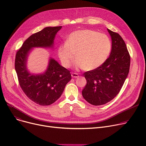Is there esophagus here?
<instances>
[{"instance_id":"34e87169","label":"esophagus","mask_w":146,"mask_h":146,"mask_svg":"<svg viewBox=\"0 0 146 146\" xmlns=\"http://www.w3.org/2000/svg\"><path fill=\"white\" fill-rule=\"evenodd\" d=\"M72 77L73 78H78L79 77V74L78 73H72Z\"/></svg>"}]
</instances>
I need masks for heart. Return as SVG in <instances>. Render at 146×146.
Segmentation results:
<instances>
[{"instance_id":"obj_1","label":"heart","mask_w":146,"mask_h":146,"mask_svg":"<svg viewBox=\"0 0 146 146\" xmlns=\"http://www.w3.org/2000/svg\"><path fill=\"white\" fill-rule=\"evenodd\" d=\"M111 50L110 38L91 29H80L72 33L65 43L58 47V56L62 65L70 67L74 57V67L94 70L101 66L108 58Z\"/></svg>"}]
</instances>
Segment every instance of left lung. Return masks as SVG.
Listing matches in <instances>:
<instances>
[{"label":"left lung","mask_w":146,"mask_h":146,"mask_svg":"<svg viewBox=\"0 0 146 146\" xmlns=\"http://www.w3.org/2000/svg\"><path fill=\"white\" fill-rule=\"evenodd\" d=\"M107 30L112 40L110 57L101 66L84 73L87 83L82 96L95 106L108 103L118 94L129 70L130 56L124 41L118 33Z\"/></svg>","instance_id":"8db88e82"}]
</instances>
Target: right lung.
Here are the masks:
<instances>
[{"instance_id":"add662e5","label":"right lung","mask_w":146,"mask_h":146,"mask_svg":"<svg viewBox=\"0 0 146 146\" xmlns=\"http://www.w3.org/2000/svg\"><path fill=\"white\" fill-rule=\"evenodd\" d=\"M61 28L47 27L31 35L23 43L15 57V68L21 88L29 99L42 106L50 105L57 100L72 76L70 71L51 57L44 72L30 73L27 68L28 57L34 48H53L54 40Z\"/></svg>"}]
</instances>
